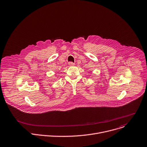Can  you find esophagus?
Wrapping results in <instances>:
<instances>
[{
    "label": "esophagus",
    "instance_id": "34e87169",
    "mask_svg": "<svg viewBox=\"0 0 147 147\" xmlns=\"http://www.w3.org/2000/svg\"><path fill=\"white\" fill-rule=\"evenodd\" d=\"M69 65H70V66H74V65H75V63H74L73 62H69Z\"/></svg>",
    "mask_w": 147,
    "mask_h": 147
}]
</instances>
